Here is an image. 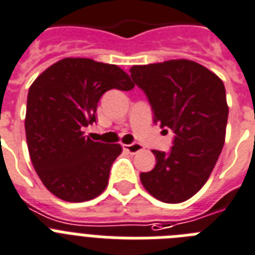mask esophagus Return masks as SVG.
I'll return each mask as SVG.
<instances>
[{"label": "esophagus", "mask_w": 255, "mask_h": 255, "mask_svg": "<svg viewBox=\"0 0 255 255\" xmlns=\"http://www.w3.org/2000/svg\"><path fill=\"white\" fill-rule=\"evenodd\" d=\"M125 150L128 154H137L138 151H142L143 147L140 143H130V145H125Z\"/></svg>", "instance_id": "1"}]
</instances>
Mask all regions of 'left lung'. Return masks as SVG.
Segmentation results:
<instances>
[{
    "label": "left lung",
    "instance_id": "8db88e82",
    "mask_svg": "<svg viewBox=\"0 0 255 255\" xmlns=\"http://www.w3.org/2000/svg\"><path fill=\"white\" fill-rule=\"evenodd\" d=\"M129 73L151 105L154 123L176 133L168 154L152 150L156 164L140 174L141 182L158 200L182 203L204 186L222 151L229 118L225 85L185 59L133 65Z\"/></svg>",
    "mask_w": 255,
    "mask_h": 255
}]
</instances>
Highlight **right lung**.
Returning a JSON list of instances; mask_svg holds the SVG:
<instances>
[{
  "label": "right lung",
  "mask_w": 255,
  "mask_h": 255,
  "mask_svg": "<svg viewBox=\"0 0 255 255\" xmlns=\"http://www.w3.org/2000/svg\"><path fill=\"white\" fill-rule=\"evenodd\" d=\"M134 87L119 66L66 57L39 74L28 92L25 134L30 160L46 189L61 200L82 203L108 186L119 143L95 142L83 128L96 122L106 91Z\"/></svg>",
  "instance_id": "right-lung-1"
}]
</instances>
